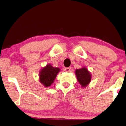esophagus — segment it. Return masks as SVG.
<instances>
[{"instance_id":"esophagus-1","label":"esophagus","mask_w":126,"mask_h":126,"mask_svg":"<svg viewBox=\"0 0 126 126\" xmlns=\"http://www.w3.org/2000/svg\"><path fill=\"white\" fill-rule=\"evenodd\" d=\"M70 70H71L70 67H66L65 68V69H64V71H65L66 72H69Z\"/></svg>"}]
</instances>
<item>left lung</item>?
I'll use <instances>...</instances> for the list:
<instances>
[{"mask_svg":"<svg viewBox=\"0 0 126 126\" xmlns=\"http://www.w3.org/2000/svg\"><path fill=\"white\" fill-rule=\"evenodd\" d=\"M75 75L78 81L82 88H85L90 83L92 75L85 67H83L75 70Z\"/></svg>","mask_w":126,"mask_h":126,"instance_id":"1","label":"left lung"}]
</instances>
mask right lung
<instances>
[{"label": "right lung", "instance_id": "right-lung-1", "mask_svg": "<svg viewBox=\"0 0 126 126\" xmlns=\"http://www.w3.org/2000/svg\"><path fill=\"white\" fill-rule=\"evenodd\" d=\"M60 71V69L59 67H54L51 64H47L40 72V81L45 87L51 86Z\"/></svg>", "mask_w": 126, "mask_h": 126}]
</instances>
